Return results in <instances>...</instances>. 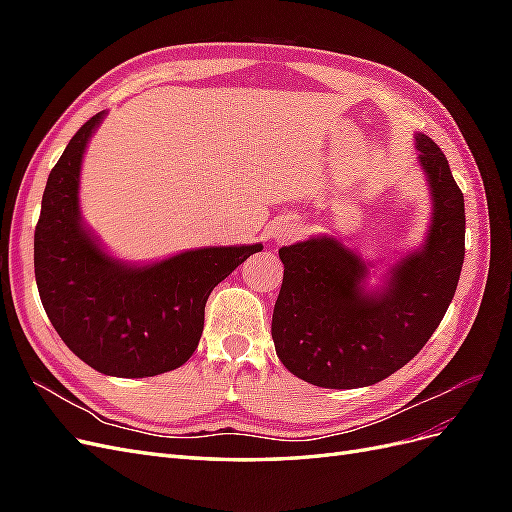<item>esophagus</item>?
Listing matches in <instances>:
<instances>
[{
  "label": "esophagus",
  "mask_w": 512,
  "mask_h": 512,
  "mask_svg": "<svg viewBox=\"0 0 512 512\" xmlns=\"http://www.w3.org/2000/svg\"><path fill=\"white\" fill-rule=\"evenodd\" d=\"M294 235H297V228H294L292 224L280 226V237H282V239H292Z\"/></svg>",
  "instance_id": "esophagus-1"
}]
</instances>
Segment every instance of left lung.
<instances>
[{"mask_svg":"<svg viewBox=\"0 0 512 512\" xmlns=\"http://www.w3.org/2000/svg\"><path fill=\"white\" fill-rule=\"evenodd\" d=\"M433 196L427 243L391 271L389 286L365 294L367 267L331 237L282 247L284 282L271 335L290 374L322 389H356L395 374L438 329L466 254V209L442 149L418 134Z\"/></svg>","mask_w":512,"mask_h":512,"instance_id":"8db88e82","label":"left lung"}]
</instances>
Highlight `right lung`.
<instances>
[{
  "mask_svg": "<svg viewBox=\"0 0 512 512\" xmlns=\"http://www.w3.org/2000/svg\"><path fill=\"white\" fill-rule=\"evenodd\" d=\"M104 113L85 121L53 166L34 232L44 312L64 344L100 374L149 378L198 348L211 290L262 245L205 247L149 267L106 256L79 218L81 160Z\"/></svg>",
  "mask_w": 512,
  "mask_h": 512,
  "instance_id": "add662e5",
  "label": "right lung"
}]
</instances>
